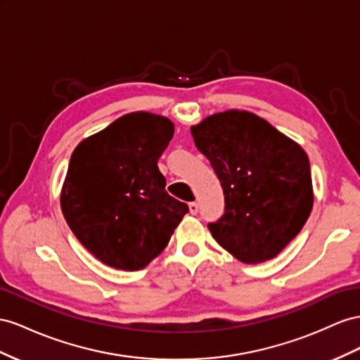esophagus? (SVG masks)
<instances>
[{
	"label": "esophagus",
	"mask_w": 360,
	"mask_h": 360,
	"mask_svg": "<svg viewBox=\"0 0 360 360\" xmlns=\"http://www.w3.org/2000/svg\"><path fill=\"white\" fill-rule=\"evenodd\" d=\"M188 208H190V213H191V214H198L199 205L196 204V202H190V204H188Z\"/></svg>",
	"instance_id": "esophagus-1"
}]
</instances>
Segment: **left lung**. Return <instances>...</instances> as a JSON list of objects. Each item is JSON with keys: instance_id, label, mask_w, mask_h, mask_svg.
Listing matches in <instances>:
<instances>
[{"instance_id": "8db88e82", "label": "left lung", "mask_w": 360, "mask_h": 360, "mask_svg": "<svg viewBox=\"0 0 360 360\" xmlns=\"http://www.w3.org/2000/svg\"><path fill=\"white\" fill-rule=\"evenodd\" d=\"M191 135L225 195L224 216L208 224L211 236L243 263L274 259L310 216L313 187L307 153L248 110L210 115L191 126Z\"/></svg>"}]
</instances>
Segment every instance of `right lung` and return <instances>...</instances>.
Instances as JSON below:
<instances>
[{
	"label": "right lung",
	"mask_w": 360,
	"mask_h": 360,
	"mask_svg": "<svg viewBox=\"0 0 360 360\" xmlns=\"http://www.w3.org/2000/svg\"><path fill=\"white\" fill-rule=\"evenodd\" d=\"M173 132L169 118L140 110L85 138L71 155L60 193L63 217L110 268H146L188 213L187 204L165 191L158 169Z\"/></svg>",
	"instance_id": "1"
}]
</instances>
